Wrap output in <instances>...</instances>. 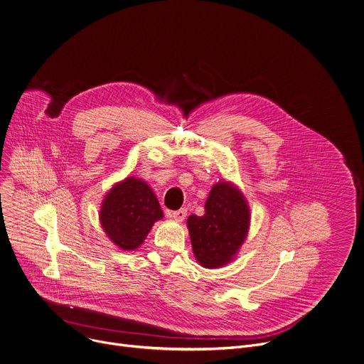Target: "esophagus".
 I'll use <instances>...</instances> for the list:
<instances>
[{
	"label": "esophagus",
	"instance_id": "esophagus-1",
	"mask_svg": "<svg viewBox=\"0 0 364 364\" xmlns=\"http://www.w3.org/2000/svg\"><path fill=\"white\" fill-rule=\"evenodd\" d=\"M167 215H168V218H173L177 222H183L186 219V216H187V210L186 209H180V210H176V212H168Z\"/></svg>",
	"mask_w": 364,
	"mask_h": 364
}]
</instances>
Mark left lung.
I'll list each match as a JSON object with an SVG mask.
<instances>
[{
  "instance_id": "1",
  "label": "left lung",
  "mask_w": 364,
  "mask_h": 364,
  "mask_svg": "<svg viewBox=\"0 0 364 364\" xmlns=\"http://www.w3.org/2000/svg\"><path fill=\"white\" fill-rule=\"evenodd\" d=\"M194 256L204 268H219L232 261L249 228V209L243 194L232 184L213 186L204 215L187 219Z\"/></svg>"
}]
</instances>
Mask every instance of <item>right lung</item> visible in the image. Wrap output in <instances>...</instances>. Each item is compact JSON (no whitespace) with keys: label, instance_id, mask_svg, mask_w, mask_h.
<instances>
[{"label":"right lung","instance_id":"right-lung-1","mask_svg":"<svg viewBox=\"0 0 364 364\" xmlns=\"http://www.w3.org/2000/svg\"><path fill=\"white\" fill-rule=\"evenodd\" d=\"M163 218L160 203L142 180L125 178L105 197L100 223L108 237L121 249L134 250L146 237L154 222Z\"/></svg>","mask_w":364,"mask_h":364}]
</instances>
